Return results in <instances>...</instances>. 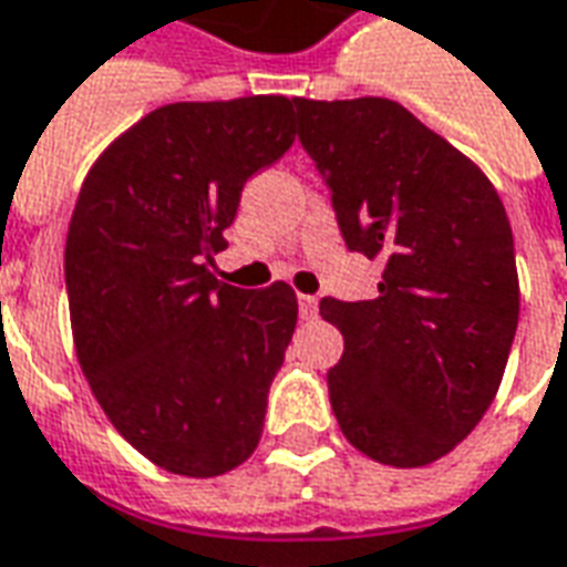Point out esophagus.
Returning <instances> with one entry per match:
<instances>
[{
	"mask_svg": "<svg viewBox=\"0 0 567 567\" xmlns=\"http://www.w3.org/2000/svg\"><path fill=\"white\" fill-rule=\"evenodd\" d=\"M297 307H300V319H316L319 316V300L312 295H297Z\"/></svg>",
	"mask_w": 567,
	"mask_h": 567,
	"instance_id": "34e87169",
	"label": "esophagus"
}]
</instances>
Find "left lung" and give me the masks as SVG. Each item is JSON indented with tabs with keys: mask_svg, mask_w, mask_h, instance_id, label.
<instances>
[{
	"mask_svg": "<svg viewBox=\"0 0 567 567\" xmlns=\"http://www.w3.org/2000/svg\"><path fill=\"white\" fill-rule=\"evenodd\" d=\"M297 122L347 248L383 260L374 300L319 303L343 334L334 417L371 461L426 466L473 433L504 380L518 324L504 202L395 101L297 97Z\"/></svg>",
	"mask_w": 567,
	"mask_h": 567,
	"instance_id": "1",
	"label": "left lung"
}]
</instances>
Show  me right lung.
<instances>
[{"instance_id": "right-lung-1", "label": "right lung", "mask_w": 567, "mask_h": 567, "mask_svg": "<svg viewBox=\"0 0 567 567\" xmlns=\"http://www.w3.org/2000/svg\"><path fill=\"white\" fill-rule=\"evenodd\" d=\"M297 97L168 104L91 165L63 251L79 365L125 442L168 473L255 454L297 324L291 285L217 282L245 181L295 144Z\"/></svg>"}]
</instances>
